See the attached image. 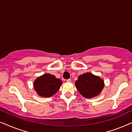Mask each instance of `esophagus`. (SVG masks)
I'll return each mask as SVG.
<instances>
[{
	"instance_id": "obj_1",
	"label": "esophagus",
	"mask_w": 132,
	"mask_h": 132,
	"mask_svg": "<svg viewBox=\"0 0 132 132\" xmlns=\"http://www.w3.org/2000/svg\"><path fill=\"white\" fill-rule=\"evenodd\" d=\"M66 81L68 82H71V79H66Z\"/></svg>"
}]
</instances>
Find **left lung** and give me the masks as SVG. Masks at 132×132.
<instances>
[{"instance_id":"1","label":"left lung","mask_w":132,"mask_h":132,"mask_svg":"<svg viewBox=\"0 0 132 132\" xmlns=\"http://www.w3.org/2000/svg\"><path fill=\"white\" fill-rule=\"evenodd\" d=\"M75 85L84 97L92 98L101 92L104 83L99 77L91 73H85L79 76L78 79L75 81Z\"/></svg>"}]
</instances>
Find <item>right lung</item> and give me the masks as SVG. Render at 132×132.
I'll list each match as a JSON object with an SVG mask.
<instances>
[{
	"mask_svg": "<svg viewBox=\"0 0 132 132\" xmlns=\"http://www.w3.org/2000/svg\"><path fill=\"white\" fill-rule=\"evenodd\" d=\"M62 84L60 79L50 73H46L35 81L34 88L39 96L50 97L58 92Z\"/></svg>",
	"mask_w": 132,
	"mask_h": 132,
	"instance_id": "obj_1",
	"label": "right lung"
}]
</instances>
